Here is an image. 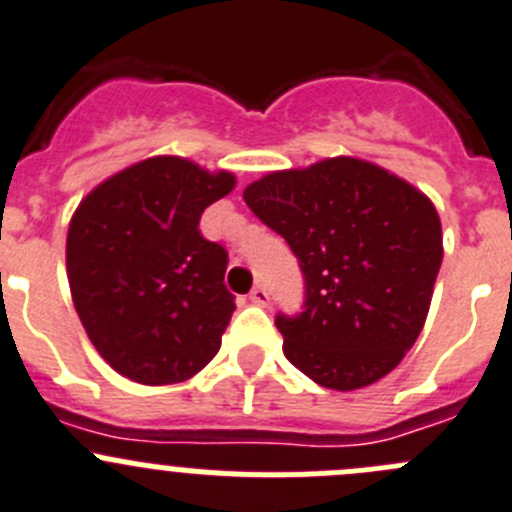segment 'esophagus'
<instances>
[{
    "label": "esophagus",
    "mask_w": 512,
    "mask_h": 512,
    "mask_svg": "<svg viewBox=\"0 0 512 512\" xmlns=\"http://www.w3.org/2000/svg\"><path fill=\"white\" fill-rule=\"evenodd\" d=\"M248 299H251V304L266 306V304H269V289L259 284V286H256V289L251 291V294H248Z\"/></svg>",
    "instance_id": "esophagus-1"
}]
</instances>
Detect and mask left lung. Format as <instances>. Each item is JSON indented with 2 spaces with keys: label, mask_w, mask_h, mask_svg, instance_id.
Instances as JSON below:
<instances>
[{
  "label": "left lung",
  "mask_w": 512,
  "mask_h": 512,
  "mask_svg": "<svg viewBox=\"0 0 512 512\" xmlns=\"http://www.w3.org/2000/svg\"><path fill=\"white\" fill-rule=\"evenodd\" d=\"M243 201L286 238L304 274V311L276 316L286 359L339 392L392 372L420 337L442 264L430 198L369 160L339 155L266 173Z\"/></svg>",
  "instance_id": "left-lung-1"
}]
</instances>
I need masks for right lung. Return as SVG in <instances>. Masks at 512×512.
<instances>
[{
  "instance_id": "obj_1",
  "label": "right lung",
  "mask_w": 512,
  "mask_h": 512,
  "mask_svg": "<svg viewBox=\"0 0 512 512\" xmlns=\"http://www.w3.org/2000/svg\"><path fill=\"white\" fill-rule=\"evenodd\" d=\"M236 188L178 155L140 160L92 188L67 231V279L92 347L140 384L186 382L221 349L228 253L201 213Z\"/></svg>"
}]
</instances>
